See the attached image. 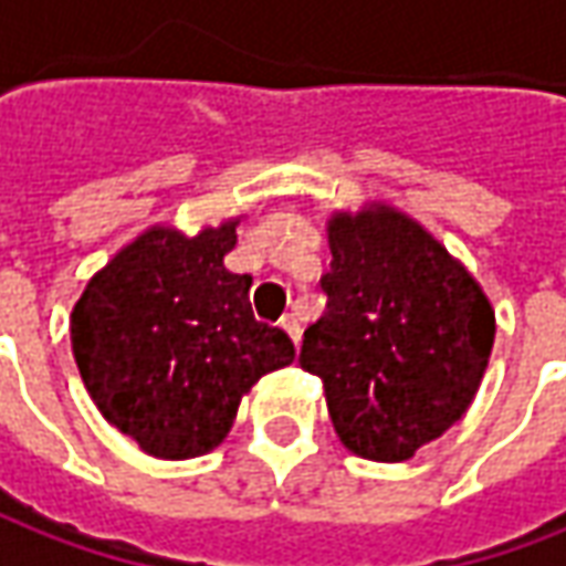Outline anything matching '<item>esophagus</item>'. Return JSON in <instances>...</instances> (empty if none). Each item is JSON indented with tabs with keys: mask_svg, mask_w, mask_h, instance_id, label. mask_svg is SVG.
Listing matches in <instances>:
<instances>
[{
	"mask_svg": "<svg viewBox=\"0 0 566 566\" xmlns=\"http://www.w3.org/2000/svg\"><path fill=\"white\" fill-rule=\"evenodd\" d=\"M282 328H284V334H287V337L294 340V347H297V344H300V322H297V318H294V315H284Z\"/></svg>",
	"mask_w": 566,
	"mask_h": 566,
	"instance_id": "34e87169",
	"label": "esophagus"
}]
</instances>
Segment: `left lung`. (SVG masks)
Here are the masks:
<instances>
[{
    "instance_id": "obj_1",
    "label": "left lung",
    "mask_w": 566,
    "mask_h": 566,
    "mask_svg": "<svg viewBox=\"0 0 566 566\" xmlns=\"http://www.w3.org/2000/svg\"><path fill=\"white\" fill-rule=\"evenodd\" d=\"M325 315L300 365L322 378L340 443L368 461H406L474 402L495 310L443 241L387 201L334 210Z\"/></svg>"
}]
</instances>
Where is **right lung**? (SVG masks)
<instances>
[{
    "mask_svg": "<svg viewBox=\"0 0 566 566\" xmlns=\"http://www.w3.org/2000/svg\"><path fill=\"white\" fill-rule=\"evenodd\" d=\"M241 219L195 234L148 226L73 303V359L95 409L154 459L213 452L253 384L294 363L291 337L253 318L251 275L226 269Z\"/></svg>",
    "mask_w": 566,
    "mask_h": 566,
    "instance_id": "right-lung-1",
    "label": "right lung"
}]
</instances>
